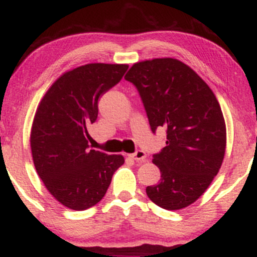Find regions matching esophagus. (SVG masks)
Here are the masks:
<instances>
[{
  "mask_svg": "<svg viewBox=\"0 0 257 257\" xmlns=\"http://www.w3.org/2000/svg\"><path fill=\"white\" fill-rule=\"evenodd\" d=\"M130 157H131L132 159H135V161H136V162L145 163V162H146V157H147V154H146V152H143L142 150H139V151L135 152V153L130 154Z\"/></svg>",
  "mask_w": 257,
  "mask_h": 257,
  "instance_id": "esophagus-1",
  "label": "esophagus"
}]
</instances>
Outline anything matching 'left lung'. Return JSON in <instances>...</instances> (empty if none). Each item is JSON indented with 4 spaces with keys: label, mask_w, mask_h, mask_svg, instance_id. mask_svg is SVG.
I'll use <instances>...</instances> for the list:
<instances>
[{
    "label": "left lung",
    "mask_w": 257,
    "mask_h": 257,
    "mask_svg": "<svg viewBox=\"0 0 257 257\" xmlns=\"http://www.w3.org/2000/svg\"><path fill=\"white\" fill-rule=\"evenodd\" d=\"M136 87L151 130L167 132L165 147L153 154L161 180L146 187L164 209L194 203L217 175L227 134L219 103L194 70L175 59L137 62L125 76Z\"/></svg>",
    "instance_id": "8db88e82"
}]
</instances>
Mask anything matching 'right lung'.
I'll return each instance as SVG.
<instances>
[{
	"instance_id": "obj_1",
	"label": "right lung",
	"mask_w": 257,
	"mask_h": 257,
	"mask_svg": "<svg viewBox=\"0 0 257 257\" xmlns=\"http://www.w3.org/2000/svg\"><path fill=\"white\" fill-rule=\"evenodd\" d=\"M127 65L88 63L63 73L40 101L30 135L33 161L49 192L74 211L90 208L107 191L122 156L90 150L88 127L101 95L121 81Z\"/></svg>"
}]
</instances>
